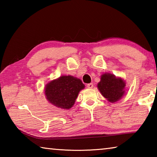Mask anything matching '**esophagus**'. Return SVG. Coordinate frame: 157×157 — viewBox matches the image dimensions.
<instances>
[{"mask_svg": "<svg viewBox=\"0 0 157 157\" xmlns=\"http://www.w3.org/2000/svg\"><path fill=\"white\" fill-rule=\"evenodd\" d=\"M86 87L88 89H92L93 87H94V84H93L92 83H90V84H88L86 85Z\"/></svg>", "mask_w": 157, "mask_h": 157, "instance_id": "esophagus-1", "label": "esophagus"}]
</instances>
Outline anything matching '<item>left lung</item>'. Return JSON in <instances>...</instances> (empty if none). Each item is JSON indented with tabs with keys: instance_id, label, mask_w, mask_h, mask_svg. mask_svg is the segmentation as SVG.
Listing matches in <instances>:
<instances>
[{
	"instance_id": "1",
	"label": "left lung",
	"mask_w": 157,
	"mask_h": 157,
	"mask_svg": "<svg viewBox=\"0 0 157 157\" xmlns=\"http://www.w3.org/2000/svg\"><path fill=\"white\" fill-rule=\"evenodd\" d=\"M125 86V81L123 78L109 73L100 76V81L97 85L102 96L111 103L118 102L123 97L126 91Z\"/></svg>"
}]
</instances>
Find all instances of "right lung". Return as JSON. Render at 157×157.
I'll use <instances>...</instances> for the list:
<instances>
[{
	"label": "right lung",
	"instance_id": "1",
	"mask_svg": "<svg viewBox=\"0 0 157 157\" xmlns=\"http://www.w3.org/2000/svg\"><path fill=\"white\" fill-rule=\"evenodd\" d=\"M85 88L80 79L72 75H62L49 82L44 89L46 100L57 108L70 109L81 90Z\"/></svg>",
	"mask_w": 157,
	"mask_h": 157
}]
</instances>
